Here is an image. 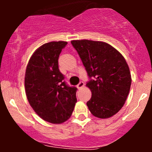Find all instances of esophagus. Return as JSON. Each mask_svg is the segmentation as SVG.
<instances>
[{"instance_id":"esophagus-1","label":"esophagus","mask_w":152,"mask_h":152,"mask_svg":"<svg viewBox=\"0 0 152 152\" xmlns=\"http://www.w3.org/2000/svg\"><path fill=\"white\" fill-rule=\"evenodd\" d=\"M83 86H84V83H83V81H81L77 85V88H78V89H80V88H81L82 87H83Z\"/></svg>"}]
</instances>
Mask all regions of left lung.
I'll list each match as a JSON object with an SVG mask.
<instances>
[{
	"label": "left lung",
	"mask_w": 152,
	"mask_h": 152,
	"mask_svg": "<svg viewBox=\"0 0 152 152\" xmlns=\"http://www.w3.org/2000/svg\"><path fill=\"white\" fill-rule=\"evenodd\" d=\"M71 44L90 78L86 86L92 95L86 105L91 113L100 118L114 116L125 104L132 83L126 60L116 48L102 41L74 40Z\"/></svg>",
	"instance_id": "8db88e82"
}]
</instances>
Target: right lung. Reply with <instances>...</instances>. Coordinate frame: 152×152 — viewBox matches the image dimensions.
Returning a JSON list of instances; mask_svg holds the SVG:
<instances>
[{
    "instance_id": "1",
    "label": "right lung",
    "mask_w": 152,
    "mask_h": 152,
    "mask_svg": "<svg viewBox=\"0 0 152 152\" xmlns=\"http://www.w3.org/2000/svg\"><path fill=\"white\" fill-rule=\"evenodd\" d=\"M66 41H52L40 46L31 56L25 74L28 101L42 119L61 124L74 111L77 88L69 86L58 69V57Z\"/></svg>"
}]
</instances>
